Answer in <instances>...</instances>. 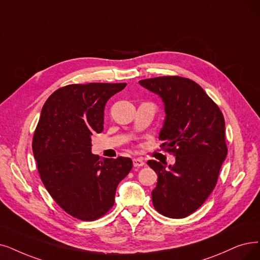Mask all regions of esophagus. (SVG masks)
<instances>
[{
	"mask_svg": "<svg viewBox=\"0 0 260 260\" xmlns=\"http://www.w3.org/2000/svg\"><path fill=\"white\" fill-rule=\"evenodd\" d=\"M133 165H134V168H141V166L145 165V162L140 158H136V159H133Z\"/></svg>",
	"mask_w": 260,
	"mask_h": 260,
	"instance_id": "obj_1",
	"label": "esophagus"
}]
</instances>
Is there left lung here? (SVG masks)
Instances as JSON below:
<instances>
[{
	"label": "left lung",
	"instance_id": "obj_1",
	"mask_svg": "<svg viewBox=\"0 0 260 260\" xmlns=\"http://www.w3.org/2000/svg\"><path fill=\"white\" fill-rule=\"evenodd\" d=\"M139 83L162 98L166 117L160 147L176 157L169 169L154 160L147 162L158 175L152 204L162 215L182 219L206 202L219 178L227 155L224 116L205 90L188 78L164 76Z\"/></svg>",
	"mask_w": 260,
	"mask_h": 260
}]
</instances>
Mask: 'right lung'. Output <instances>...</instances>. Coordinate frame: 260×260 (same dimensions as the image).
I'll return each mask as SVG.
<instances>
[{
  "mask_svg": "<svg viewBox=\"0 0 260 260\" xmlns=\"http://www.w3.org/2000/svg\"><path fill=\"white\" fill-rule=\"evenodd\" d=\"M127 83L70 84L46 101L33 137L40 179L52 199L81 221H95L114 205L118 183L132 169L130 158L99 160L91 136L103 130L107 101Z\"/></svg>",
  "mask_w": 260,
  "mask_h": 260,
  "instance_id": "add662e5",
  "label": "right lung"
}]
</instances>
